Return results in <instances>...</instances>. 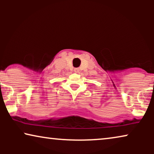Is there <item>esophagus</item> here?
I'll return each instance as SVG.
<instances>
[{"label": "esophagus", "instance_id": "obj_1", "mask_svg": "<svg viewBox=\"0 0 154 154\" xmlns=\"http://www.w3.org/2000/svg\"><path fill=\"white\" fill-rule=\"evenodd\" d=\"M74 71L75 73H79L80 71V69L79 68H75L74 69Z\"/></svg>", "mask_w": 154, "mask_h": 154}]
</instances>
